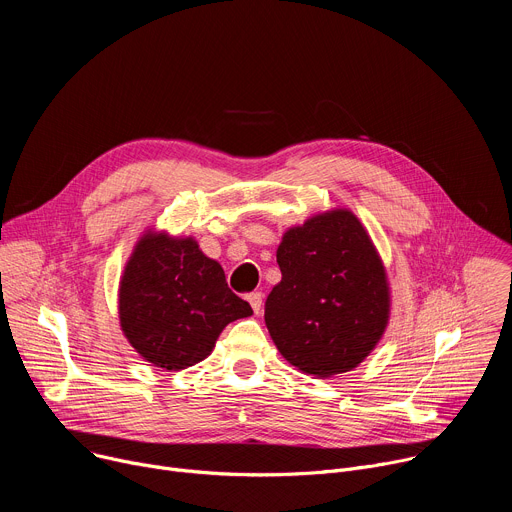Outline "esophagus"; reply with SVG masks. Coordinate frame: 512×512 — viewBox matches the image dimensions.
Segmentation results:
<instances>
[{
  "label": "esophagus",
  "mask_w": 512,
  "mask_h": 512,
  "mask_svg": "<svg viewBox=\"0 0 512 512\" xmlns=\"http://www.w3.org/2000/svg\"><path fill=\"white\" fill-rule=\"evenodd\" d=\"M247 300H249L253 312L259 314V312H261V306H263V294H261V291H253V294L247 296Z\"/></svg>",
  "instance_id": "34e87169"
}]
</instances>
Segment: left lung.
<instances>
[{
    "mask_svg": "<svg viewBox=\"0 0 512 512\" xmlns=\"http://www.w3.org/2000/svg\"><path fill=\"white\" fill-rule=\"evenodd\" d=\"M277 263L265 324L281 356L318 379L352 371L389 320L385 267L358 218L350 210L312 216L283 235Z\"/></svg>",
    "mask_w": 512,
    "mask_h": 512,
    "instance_id": "8db88e82",
    "label": "left lung"
}]
</instances>
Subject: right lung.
<instances>
[{
	"label": "right lung",
	"mask_w": 512,
	"mask_h": 512,
	"mask_svg": "<svg viewBox=\"0 0 512 512\" xmlns=\"http://www.w3.org/2000/svg\"><path fill=\"white\" fill-rule=\"evenodd\" d=\"M225 271L194 239L145 235L119 285V320L131 346L152 364L180 371L204 360L229 322L251 316Z\"/></svg>",
	"instance_id": "1"
}]
</instances>
